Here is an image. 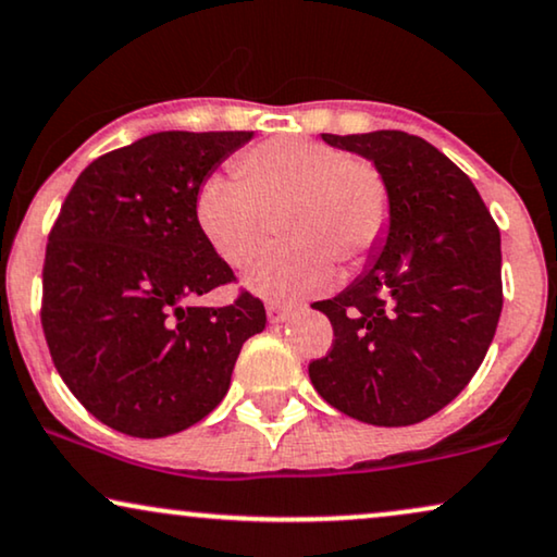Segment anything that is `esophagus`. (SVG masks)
<instances>
[{"mask_svg":"<svg viewBox=\"0 0 557 557\" xmlns=\"http://www.w3.org/2000/svg\"><path fill=\"white\" fill-rule=\"evenodd\" d=\"M293 311H295L293 302H280V300L267 302V315H270L272 323H285L293 315Z\"/></svg>","mask_w":557,"mask_h":557,"instance_id":"esophagus-1","label":"esophagus"}]
</instances>
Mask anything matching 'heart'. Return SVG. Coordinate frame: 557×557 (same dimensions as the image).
Wrapping results in <instances>:
<instances>
[{
	"label": "heart",
	"mask_w": 557,
	"mask_h": 557,
	"mask_svg": "<svg viewBox=\"0 0 557 557\" xmlns=\"http://www.w3.org/2000/svg\"><path fill=\"white\" fill-rule=\"evenodd\" d=\"M285 244L246 270L251 290L287 298L331 285L334 264L360 270L391 226V185L383 169L308 136H274L236 159L234 174H210L197 187L195 221L223 262L244 267L259 255L280 213Z\"/></svg>",
	"instance_id": "obj_1"
}]
</instances>
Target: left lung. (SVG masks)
Returning <instances> with one entry per match:
<instances>
[{"label": "left lung", "mask_w": 557, "mask_h": 557, "mask_svg": "<svg viewBox=\"0 0 557 557\" xmlns=\"http://www.w3.org/2000/svg\"><path fill=\"white\" fill-rule=\"evenodd\" d=\"M383 169L391 226L329 315L334 347L308 364L319 396L375 426L434 417L481 368L502 315V234L473 182L404 131L321 133Z\"/></svg>", "instance_id": "obj_1"}]
</instances>
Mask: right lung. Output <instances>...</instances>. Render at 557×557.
Returning a JSON list of instances; mask_svg holds the SVG:
<instances>
[{
	"mask_svg": "<svg viewBox=\"0 0 557 557\" xmlns=\"http://www.w3.org/2000/svg\"><path fill=\"white\" fill-rule=\"evenodd\" d=\"M249 131H161L95 159L63 200L46 246L44 334L91 417L157 440L206 419L264 302L193 306L234 280L195 221L197 187Z\"/></svg>",
	"mask_w": 557,
	"mask_h": 557,
	"instance_id": "obj_1",
	"label": "right lung"
}]
</instances>
